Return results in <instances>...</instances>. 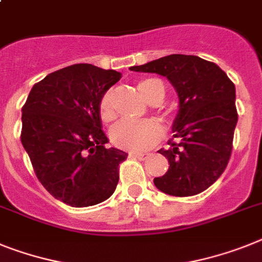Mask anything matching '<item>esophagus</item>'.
Listing matches in <instances>:
<instances>
[{
  "mask_svg": "<svg viewBox=\"0 0 262 262\" xmlns=\"http://www.w3.org/2000/svg\"><path fill=\"white\" fill-rule=\"evenodd\" d=\"M129 156H130V157L138 158V160H141V161H144V160L148 158V155H142V153H130Z\"/></svg>",
  "mask_w": 262,
  "mask_h": 262,
  "instance_id": "1",
  "label": "esophagus"
}]
</instances>
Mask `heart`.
Here are the masks:
<instances>
[{"label":"heart","mask_w":262,"mask_h":262,"mask_svg":"<svg viewBox=\"0 0 262 262\" xmlns=\"http://www.w3.org/2000/svg\"><path fill=\"white\" fill-rule=\"evenodd\" d=\"M140 93L150 104H158L165 96L164 86L156 78H144L137 82ZM98 116L102 122L114 118L112 92L102 94L98 102ZM164 136V129L157 120L145 118L141 121H121L111 132V141L114 146L124 150L144 151L155 146Z\"/></svg>","instance_id":"heart-1"}]
</instances>
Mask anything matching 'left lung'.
I'll return each instance as SVG.
<instances>
[{"instance_id":"left-lung-1","label":"left lung","mask_w":262,"mask_h":262,"mask_svg":"<svg viewBox=\"0 0 262 262\" xmlns=\"http://www.w3.org/2000/svg\"><path fill=\"white\" fill-rule=\"evenodd\" d=\"M130 70L166 77L180 98L173 124L174 140L158 153L168 158L169 169L156 177L161 192L189 197L216 182L229 162L238 114L236 88L223 69L197 56L170 54Z\"/></svg>"}]
</instances>
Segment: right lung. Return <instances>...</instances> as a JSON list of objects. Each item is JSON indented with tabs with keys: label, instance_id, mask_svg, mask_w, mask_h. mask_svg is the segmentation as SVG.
<instances>
[{
	"label": "right lung",
	"instance_id": "1",
	"mask_svg": "<svg viewBox=\"0 0 262 262\" xmlns=\"http://www.w3.org/2000/svg\"><path fill=\"white\" fill-rule=\"evenodd\" d=\"M120 78L116 70L70 65L34 83L23 106L21 142L37 179L70 206L96 205L116 190L127 155L105 148L98 102Z\"/></svg>",
	"mask_w": 262,
	"mask_h": 262
}]
</instances>
